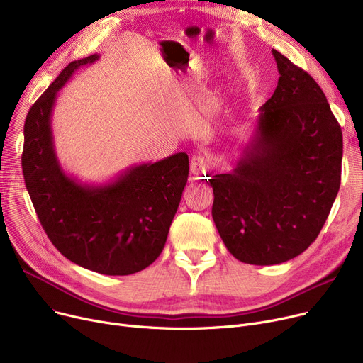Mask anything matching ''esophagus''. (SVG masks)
Returning <instances> with one entry per match:
<instances>
[{"label":"esophagus","instance_id":"esophagus-1","mask_svg":"<svg viewBox=\"0 0 363 363\" xmlns=\"http://www.w3.org/2000/svg\"><path fill=\"white\" fill-rule=\"evenodd\" d=\"M191 174L196 177H203L207 174V169H208V163L204 157L201 156H194L191 159Z\"/></svg>","mask_w":363,"mask_h":363}]
</instances>
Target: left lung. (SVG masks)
<instances>
[{
  "instance_id": "obj_1",
  "label": "left lung",
  "mask_w": 363,
  "mask_h": 363,
  "mask_svg": "<svg viewBox=\"0 0 363 363\" xmlns=\"http://www.w3.org/2000/svg\"><path fill=\"white\" fill-rule=\"evenodd\" d=\"M279 79L233 169L208 179L212 216L230 253L249 264L301 255L325 223L341 181L342 133L309 73L272 50Z\"/></svg>"
}]
</instances>
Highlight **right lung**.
<instances>
[{"mask_svg":"<svg viewBox=\"0 0 363 363\" xmlns=\"http://www.w3.org/2000/svg\"><path fill=\"white\" fill-rule=\"evenodd\" d=\"M100 59L67 65L30 107L22 169L45 234L65 257L103 275H130L155 262L166 244L188 179L186 152L130 166L103 184L69 175L57 157L51 118L72 74Z\"/></svg>","mask_w":363,"mask_h":363,"instance_id":"obj_1","label":"right lung"}]
</instances>
